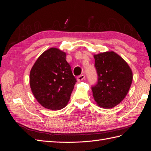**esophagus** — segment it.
Instances as JSON below:
<instances>
[{"instance_id": "esophagus-1", "label": "esophagus", "mask_w": 151, "mask_h": 151, "mask_svg": "<svg viewBox=\"0 0 151 151\" xmlns=\"http://www.w3.org/2000/svg\"><path fill=\"white\" fill-rule=\"evenodd\" d=\"M84 78H85V76L84 75H81L78 76V77L76 78V79H77V81L78 82H81V81H83V80L84 79Z\"/></svg>"}]
</instances>
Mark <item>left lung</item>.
Instances as JSON below:
<instances>
[{
    "label": "left lung",
    "mask_w": 151,
    "mask_h": 151,
    "mask_svg": "<svg viewBox=\"0 0 151 151\" xmlns=\"http://www.w3.org/2000/svg\"><path fill=\"white\" fill-rule=\"evenodd\" d=\"M98 75L97 84L92 88L99 106L110 109L121 102L132 82V69L123 58L114 51L93 55Z\"/></svg>",
    "instance_id": "8db88e82"
}]
</instances>
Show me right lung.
<instances>
[{"mask_svg": "<svg viewBox=\"0 0 151 151\" xmlns=\"http://www.w3.org/2000/svg\"><path fill=\"white\" fill-rule=\"evenodd\" d=\"M76 81L66 53L52 47L37 59L30 73V86L39 103L50 110L65 108Z\"/></svg>", "mask_w": 151, "mask_h": 151, "instance_id": "obj_1", "label": "right lung"}]
</instances>
